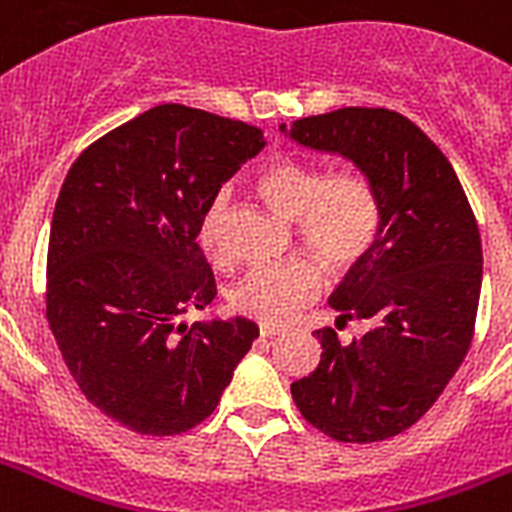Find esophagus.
<instances>
[{"mask_svg": "<svg viewBox=\"0 0 512 512\" xmlns=\"http://www.w3.org/2000/svg\"><path fill=\"white\" fill-rule=\"evenodd\" d=\"M281 332V327L276 324H260V337H276Z\"/></svg>", "mask_w": 512, "mask_h": 512, "instance_id": "esophagus-1", "label": "esophagus"}]
</instances>
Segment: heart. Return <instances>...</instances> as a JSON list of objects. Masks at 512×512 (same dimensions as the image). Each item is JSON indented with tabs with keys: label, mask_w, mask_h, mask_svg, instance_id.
I'll use <instances>...</instances> for the list:
<instances>
[{
	"label": "heart",
	"mask_w": 512,
	"mask_h": 512,
	"mask_svg": "<svg viewBox=\"0 0 512 512\" xmlns=\"http://www.w3.org/2000/svg\"><path fill=\"white\" fill-rule=\"evenodd\" d=\"M257 193L289 223H297L305 247L329 271H348L369 255L380 233V207L372 185L356 172H327L300 159H276L257 175ZM225 196H217L201 220V247L215 265L228 263L223 223ZM321 273L308 260L257 265L228 289L236 313L263 324H281L319 295Z\"/></svg>",
	"instance_id": "b5f03b06"
}]
</instances>
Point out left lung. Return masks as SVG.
I'll use <instances>...</instances> for the list:
<instances>
[{
	"label": "left lung",
	"mask_w": 512,
	"mask_h": 512,
	"mask_svg": "<svg viewBox=\"0 0 512 512\" xmlns=\"http://www.w3.org/2000/svg\"><path fill=\"white\" fill-rule=\"evenodd\" d=\"M279 130L356 164L380 207L374 247L329 297L337 321L369 332L342 345L319 329L321 361L292 398L335 441H382L436 404L468 353L484 276L476 217L449 159L396 111L337 108Z\"/></svg>",
	"instance_id": "8db88e82"
}]
</instances>
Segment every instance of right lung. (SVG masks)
Here are the masks:
<instances>
[{
    "label": "right lung",
    "instance_id": "add662e5",
    "mask_svg": "<svg viewBox=\"0 0 512 512\" xmlns=\"http://www.w3.org/2000/svg\"><path fill=\"white\" fill-rule=\"evenodd\" d=\"M263 132L164 103L71 164L47 249V321L79 390L143 436L196 428L257 337L249 319L183 324L215 300L204 212Z\"/></svg>",
    "mask_w": 512,
    "mask_h": 512
}]
</instances>
